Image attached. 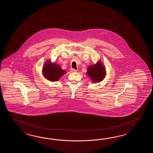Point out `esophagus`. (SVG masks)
Masks as SVG:
<instances>
[{
  "instance_id": "obj_1",
  "label": "esophagus",
  "mask_w": 153,
  "mask_h": 153,
  "mask_svg": "<svg viewBox=\"0 0 153 153\" xmlns=\"http://www.w3.org/2000/svg\"><path fill=\"white\" fill-rule=\"evenodd\" d=\"M70 71H71V72H76L77 71L76 70V69H74L71 68L70 69Z\"/></svg>"
}]
</instances>
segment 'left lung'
Wrapping results in <instances>:
<instances>
[{"mask_svg":"<svg viewBox=\"0 0 153 153\" xmlns=\"http://www.w3.org/2000/svg\"><path fill=\"white\" fill-rule=\"evenodd\" d=\"M86 74L90 78L92 82H101L106 75L105 68L102 62L98 61L96 64L88 67Z\"/></svg>","mask_w":153,"mask_h":153,"instance_id":"left-lung-1","label":"left lung"}]
</instances>
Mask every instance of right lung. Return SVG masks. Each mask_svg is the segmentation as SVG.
Listing matches in <instances>:
<instances>
[{
    "mask_svg": "<svg viewBox=\"0 0 153 153\" xmlns=\"http://www.w3.org/2000/svg\"><path fill=\"white\" fill-rule=\"evenodd\" d=\"M42 74L49 81H58L66 71L61 68L59 65L52 63L50 60L46 61L42 68Z\"/></svg>",
    "mask_w": 153,
    "mask_h": 153,
    "instance_id": "obj_1",
    "label": "right lung"
}]
</instances>
